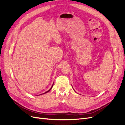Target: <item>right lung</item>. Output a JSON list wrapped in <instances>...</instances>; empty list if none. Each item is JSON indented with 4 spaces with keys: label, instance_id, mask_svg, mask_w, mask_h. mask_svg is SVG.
Here are the masks:
<instances>
[{
    "label": "right lung",
    "instance_id": "right-lung-1",
    "mask_svg": "<svg viewBox=\"0 0 125 125\" xmlns=\"http://www.w3.org/2000/svg\"><path fill=\"white\" fill-rule=\"evenodd\" d=\"M52 86H53V85H52V87H51V88H50V90H48V91H47V92H45V93H43V94H45V93H47V92H49V91H50V90H51V89H52Z\"/></svg>",
    "mask_w": 125,
    "mask_h": 125
}]
</instances>
